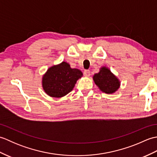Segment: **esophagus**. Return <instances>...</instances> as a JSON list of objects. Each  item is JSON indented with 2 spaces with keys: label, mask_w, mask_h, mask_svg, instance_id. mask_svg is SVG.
<instances>
[{
  "label": "esophagus",
  "mask_w": 157,
  "mask_h": 157,
  "mask_svg": "<svg viewBox=\"0 0 157 157\" xmlns=\"http://www.w3.org/2000/svg\"><path fill=\"white\" fill-rule=\"evenodd\" d=\"M84 75L86 77H89L90 75V71L89 70H85V71H84Z\"/></svg>",
  "instance_id": "esophagus-1"
}]
</instances>
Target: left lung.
<instances>
[{
    "label": "left lung",
    "mask_w": 157,
    "mask_h": 157,
    "mask_svg": "<svg viewBox=\"0 0 157 157\" xmlns=\"http://www.w3.org/2000/svg\"><path fill=\"white\" fill-rule=\"evenodd\" d=\"M92 78L100 90L108 94L117 91L121 85L119 78L106 66L101 67L99 72L95 73Z\"/></svg>",
    "instance_id": "1"
}]
</instances>
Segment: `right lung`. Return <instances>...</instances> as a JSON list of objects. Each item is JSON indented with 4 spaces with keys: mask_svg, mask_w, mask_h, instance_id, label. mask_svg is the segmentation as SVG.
<instances>
[{
    "mask_svg": "<svg viewBox=\"0 0 157 157\" xmlns=\"http://www.w3.org/2000/svg\"><path fill=\"white\" fill-rule=\"evenodd\" d=\"M82 76L80 70L71 68L67 62L63 61L50 67L42 75V88L51 97H63L72 91L77 81Z\"/></svg>",
    "mask_w": 157,
    "mask_h": 157,
    "instance_id": "right-lung-1",
    "label": "right lung"
}]
</instances>
